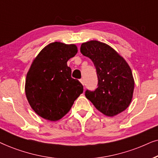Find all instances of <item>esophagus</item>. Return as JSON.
<instances>
[{"mask_svg": "<svg viewBox=\"0 0 158 158\" xmlns=\"http://www.w3.org/2000/svg\"><path fill=\"white\" fill-rule=\"evenodd\" d=\"M79 81H80V82H81V84H82V85L84 86V85H85V84H84V83H85V82H84V79H81Z\"/></svg>", "mask_w": 158, "mask_h": 158, "instance_id": "obj_1", "label": "esophagus"}]
</instances>
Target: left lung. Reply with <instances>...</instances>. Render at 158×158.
Here are the masks:
<instances>
[{
  "label": "left lung",
  "mask_w": 158,
  "mask_h": 158,
  "mask_svg": "<svg viewBox=\"0 0 158 158\" xmlns=\"http://www.w3.org/2000/svg\"><path fill=\"white\" fill-rule=\"evenodd\" d=\"M80 51L93 62L98 78V88L87 90L86 98L107 116L124 111L131 103L134 89L133 74L127 62L110 46L97 40L82 43Z\"/></svg>",
  "instance_id": "1"
}]
</instances>
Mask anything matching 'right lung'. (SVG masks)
I'll list each match as a JSON object with an SVG mask.
<instances>
[{
    "label": "right lung",
    "mask_w": 158,
    "mask_h": 158,
    "mask_svg": "<svg viewBox=\"0 0 158 158\" xmlns=\"http://www.w3.org/2000/svg\"><path fill=\"white\" fill-rule=\"evenodd\" d=\"M77 51L74 44L55 42L34 59L27 73L25 93L31 108L43 118H62L83 92L82 85L71 78V69L67 66Z\"/></svg>",
    "instance_id": "right-lung-1"
}]
</instances>
